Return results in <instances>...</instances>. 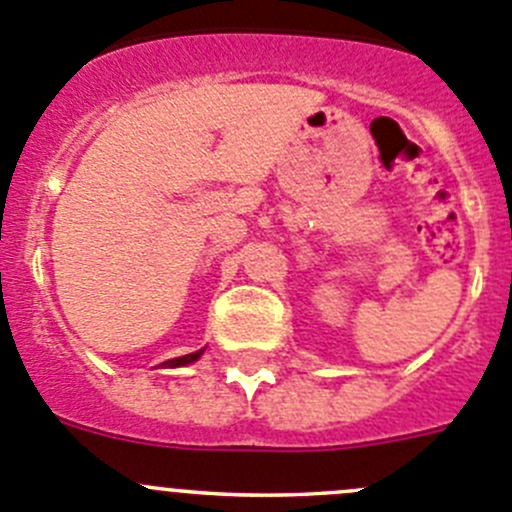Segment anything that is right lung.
<instances>
[{
  "label": "right lung",
  "mask_w": 512,
  "mask_h": 512,
  "mask_svg": "<svg viewBox=\"0 0 512 512\" xmlns=\"http://www.w3.org/2000/svg\"><path fill=\"white\" fill-rule=\"evenodd\" d=\"M204 351H194V353H186V356H179V358H171V361H164L161 366H169V369H176V366H186L191 364V361H197L199 356H202Z\"/></svg>",
  "instance_id": "obj_1"
}]
</instances>
